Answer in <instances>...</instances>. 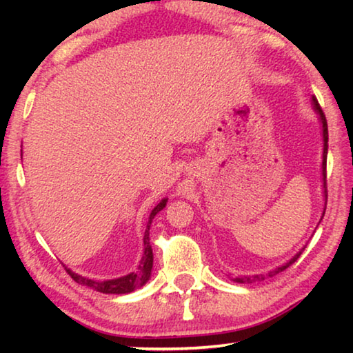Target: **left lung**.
Listing matches in <instances>:
<instances>
[{
	"mask_svg": "<svg viewBox=\"0 0 353 353\" xmlns=\"http://www.w3.org/2000/svg\"><path fill=\"white\" fill-rule=\"evenodd\" d=\"M313 107H314V110L318 112V115H319V118H321V123H322V137H324V154H322V176H324V193H325V201H327V148H328V145H327V141H328L327 119H325L324 112H322L321 105H319V103H318V99H316V98H313ZM324 213H325V212H324ZM324 213H322V216H324ZM301 254H302V250H301V252H299V254H296L294 256H292V259H291L288 263H285V265L279 266V268H276V270L270 271V272L266 274V276L236 277V279H234V282H238V283H252V282H260V280H265L266 277H272V276H276V274L282 272V271H285V270H286V268L291 266L292 263H294V261L299 259V256H301Z\"/></svg>",
	"mask_w": 353,
	"mask_h": 353,
	"instance_id": "8db88e82",
	"label": "left lung"
}]
</instances>
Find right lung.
<instances>
[{"mask_svg":"<svg viewBox=\"0 0 353 353\" xmlns=\"http://www.w3.org/2000/svg\"><path fill=\"white\" fill-rule=\"evenodd\" d=\"M168 199H162L160 204H157L154 207V210L149 214V221L146 224V230H145V238H143V243H145V254L141 256V261L137 271L128 274V276L119 277V279H112V280H104V282H98V280H92L87 277H82L79 274L73 272L68 268H65L67 272L70 274V277L77 282L79 285L88 286V288H93L99 292H104V294H128V292H132L137 288L145 285L149 277H151V270H152V249L151 244H149V227H151V223L155 214H157L160 210H163V207L166 205Z\"/></svg>","mask_w":353,"mask_h":353,"instance_id":"1","label":"right lung"}]
</instances>
